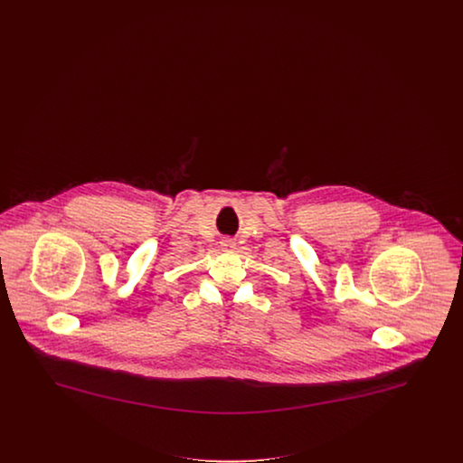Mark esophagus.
Masks as SVG:
<instances>
[{
  "label": "esophagus",
  "mask_w": 463,
  "mask_h": 463,
  "mask_svg": "<svg viewBox=\"0 0 463 463\" xmlns=\"http://www.w3.org/2000/svg\"><path fill=\"white\" fill-rule=\"evenodd\" d=\"M221 246L223 251H231V250H234L236 242L232 241V240H222Z\"/></svg>",
  "instance_id": "34e87169"
}]
</instances>
